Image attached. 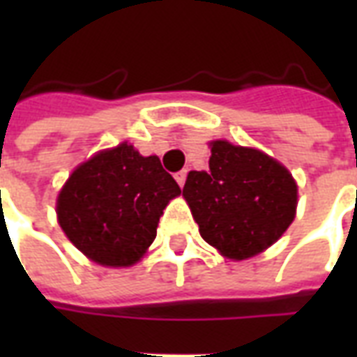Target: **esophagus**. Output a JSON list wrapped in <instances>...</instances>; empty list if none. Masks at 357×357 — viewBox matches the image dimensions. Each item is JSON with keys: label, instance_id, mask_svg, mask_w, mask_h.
I'll list each match as a JSON object with an SVG mask.
<instances>
[{"label": "esophagus", "instance_id": "1", "mask_svg": "<svg viewBox=\"0 0 357 357\" xmlns=\"http://www.w3.org/2000/svg\"><path fill=\"white\" fill-rule=\"evenodd\" d=\"M185 179H187V170H181L176 174V181L179 183V187H183L185 185Z\"/></svg>", "mask_w": 357, "mask_h": 357}]
</instances>
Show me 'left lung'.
Segmentation results:
<instances>
[{"label": "left lung", "instance_id": "8db88e82", "mask_svg": "<svg viewBox=\"0 0 357 357\" xmlns=\"http://www.w3.org/2000/svg\"><path fill=\"white\" fill-rule=\"evenodd\" d=\"M206 172H189L183 197L202 239L231 260L271 247L292 224L296 183L289 170L262 151L210 143Z\"/></svg>", "mask_w": 357, "mask_h": 357}]
</instances>
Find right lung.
Here are the masks:
<instances>
[{"mask_svg": "<svg viewBox=\"0 0 357 357\" xmlns=\"http://www.w3.org/2000/svg\"><path fill=\"white\" fill-rule=\"evenodd\" d=\"M181 189L158 156L122 143L80 164L59 193V224L101 266H132L156 237L166 204Z\"/></svg>", "mask_w": 357, "mask_h": 357, "instance_id": "add662e5", "label": "right lung"}]
</instances>
